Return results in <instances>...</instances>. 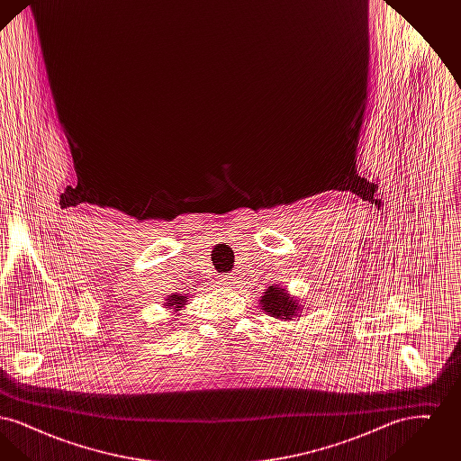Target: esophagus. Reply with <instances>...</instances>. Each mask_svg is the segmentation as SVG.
<instances>
[{
    "label": "esophagus",
    "instance_id": "obj_1",
    "mask_svg": "<svg viewBox=\"0 0 461 461\" xmlns=\"http://www.w3.org/2000/svg\"><path fill=\"white\" fill-rule=\"evenodd\" d=\"M233 278H235V276H226V278H222V280H224V284H222V285H233V284H235V280H233Z\"/></svg>",
    "mask_w": 461,
    "mask_h": 461
}]
</instances>
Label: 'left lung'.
I'll list each match as a JSON object with an SVG mask.
<instances>
[{
	"label": "left lung",
	"instance_id": "8db88e82",
	"mask_svg": "<svg viewBox=\"0 0 461 461\" xmlns=\"http://www.w3.org/2000/svg\"><path fill=\"white\" fill-rule=\"evenodd\" d=\"M261 307L269 316L284 320V321H290L292 318L299 316L297 312L301 309L295 297H292L285 288H282L280 285L267 286V290L261 297Z\"/></svg>",
	"mask_w": 461,
	"mask_h": 461
}]
</instances>
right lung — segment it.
Instances as JSON below:
<instances>
[{"label":"right lung","mask_w":461,"mask_h":461,"mask_svg":"<svg viewBox=\"0 0 461 461\" xmlns=\"http://www.w3.org/2000/svg\"><path fill=\"white\" fill-rule=\"evenodd\" d=\"M185 303H186V295H169V299H167V303H166V306L171 307L175 312L177 311H181V307H185Z\"/></svg>","instance_id":"obj_1"}]
</instances>
